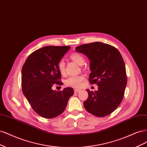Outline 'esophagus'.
Wrapping results in <instances>:
<instances>
[{"instance_id":"34e87169","label":"esophagus","mask_w":147,"mask_h":147,"mask_svg":"<svg viewBox=\"0 0 147 147\" xmlns=\"http://www.w3.org/2000/svg\"><path fill=\"white\" fill-rule=\"evenodd\" d=\"M74 93H78V92H80V90H79V89H74Z\"/></svg>"}]
</instances>
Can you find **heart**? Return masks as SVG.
Wrapping results in <instances>:
<instances>
[{
    "mask_svg": "<svg viewBox=\"0 0 147 147\" xmlns=\"http://www.w3.org/2000/svg\"><path fill=\"white\" fill-rule=\"evenodd\" d=\"M71 59L76 63L79 65H82L85 62V59L84 57L79 53H73L70 56ZM58 68L60 73L63 74L65 69V63L63 59L60 60L58 64ZM85 79V77L82 75L75 76H71L66 79L65 84L66 86L73 88H79L81 87L83 80Z\"/></svg>",
    "mask_w": 147,
    "mask_h": 147,
    "instance_id": "1",
    "label": "heart"
}]
</instances>
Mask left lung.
Wrapping results in <instances>:
<instances>
[{
  "label": "left lung",
  "instance_id": "left-lung-1",
  "mask_svg": "<svg viewBox=\"0 0 147 147\" xmlns=\"http://www.w3.org/2000/svg\"><path fill=\"white\" fill-rule=\"evenodd\" d=\"M76 51L88 58L89 82L98 86L95 92L87 90L88 98L84 102L85 109L99 117L111 114L121 103L127 84L125 65L120 52L101 42L80 45Z\"/></svg>",
  "mask_w": 147,
  "mask_h": 147
}]
</instances>
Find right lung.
<instances>
[{
    "instance_id": "obj_1",
    "label": "right lung",
    "mask_w": 147,
    "mask_h": 147,
    "mask_svg": "<svg viewBox=\"0 0 147 147\" xmlns=\"http://www.w3.org/2000/svg\"><path fill=\"white\" fill-rule=\"evenodd\" d=\"M69 46H45L28 57L22 68L23 94L34 111L46 118H53L63 113L74 90L63 91L52 89L53 84L61 85L58 64Z\"/></svg>"
}]
</instances>
